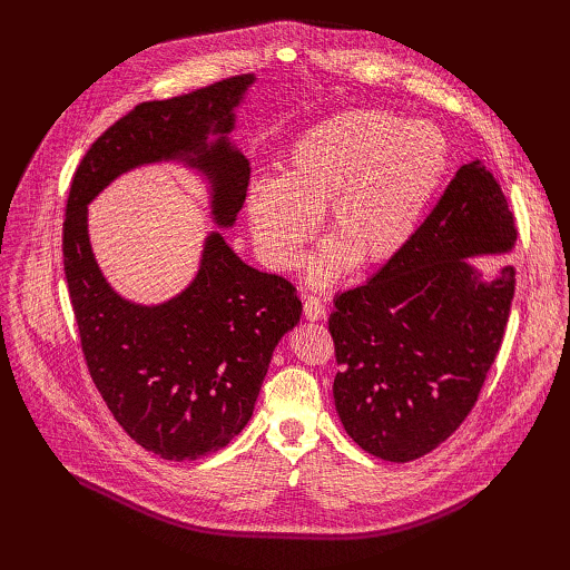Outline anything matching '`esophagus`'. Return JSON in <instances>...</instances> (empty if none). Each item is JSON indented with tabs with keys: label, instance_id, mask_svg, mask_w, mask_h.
<instances>
[{
	"label": "esophagus",
	"instance_id": "obj_1",
	"mask_svg": "<svg viewBox=\"0 0 570 570\" xmlns=\"http://www.w3.org/2000/svg\"><path fill=\"white\" fill-rule=\"evenodd\" d=\"M303 314H305L307 321H318V318L325 316V305L318 301V297H307Z\"/></svg>",
	"mask_w": 570,
	"mask_h": 570
}]
</instances>
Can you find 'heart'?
<instances>
[{
    "label": "heart",
    "instance_id": "heart-1",
    "mask_svg": "<svg viewBox=\"0 0 570 570\" xmlns=\"http://www.w3.org/2000/svg\"><path fill=\"white\" fill-rule=\"evenodd\" d=\"M448 168L451 145L436 125L376 108L337 112L293 142L279 179L249 187L254 245L288 269L325 213L331 239L312 261L316 284L335 282L353 263L385 265L413 243Z\"/></svg>",
    "mask_w": 570,
    "mask_h": 570
}]
</instances>
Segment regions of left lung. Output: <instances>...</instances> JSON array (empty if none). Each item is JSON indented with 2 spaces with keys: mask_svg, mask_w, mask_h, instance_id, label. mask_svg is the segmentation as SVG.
<instances>
[{
  "mask_svg": "<svg viewBox=\"0 0 570 570\" xmlns=\"http://www.w3.org/2000/svg\"><path fill=\"white\" fill-rule=\"evenodd\" d=\"M513 213L481 164H464L413 243L363 286L335 297L327 331L340 372L335 406L346 434L374 458L432 453L471 413L501 348L515 293L464 261L515 245Z\"/></svg>",
  "mask_w": 570,
  "mask_h": 570,
  "instance_id": "8db88e82",
  "label": "left lung"
}]
</instances>
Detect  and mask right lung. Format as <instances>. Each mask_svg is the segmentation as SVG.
<instances>
[{"instance_id":"obj_1","label":"right lung","mask_w":570,"mask_h":570,"mask_svg":"<svg viewBox=\"0 0 570 570\" xmlns=\"http://www.w3.org/2000/svg\"><path fill=\"white\" fill-rule=\"evenodd\" d=\"M252 73L164 101L138 104L87 149L73 173L62 228L65 275L85 363L115 421L145 451L183 462L217 453L243 432L279 340L303 314L295 286L239 261L209 233L196 279L173 301L119 297L95 261L87 203L140 164L179 159L213 183V217L233 226L249 161L228 142L233 108ZM213 132L220 138L207 144Z\"/></svg>"}]
</instances>
